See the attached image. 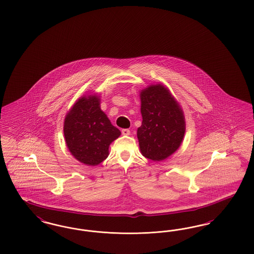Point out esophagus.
Returning a JSON list of instances; mask_svg holds the SVG:
<instances>
[{"label": "esophagus", "mask_w": 254, "mask_h": 254, "mask_svg": "<svg viewBox=\"0 0 254 254\" xmlns=\"http://www.w3.org/2000/svg\"><path fill=\"white\" fill-rule=\"evenodd\" d=\"M122 134L125 136H127V135L130 134V130L127 129V128H124V129H122Z\"/></svg>", "instance_id": "obj_1"}]
</instances>
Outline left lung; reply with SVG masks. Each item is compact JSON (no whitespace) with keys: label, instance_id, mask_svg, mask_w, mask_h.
Returning a JSON list of instances; mask_svg holds the SVG:
<instances>
[{"label":"left lung","instance_id":"1","mask_svg":"<svg viewBox=\"0 0 254 254\" xmlns=\"http://www.w3.org/2000/svg\"><path fill=\"white\" fill-rule=\"evenodd\" d=\"M142 126L137 137L142 156L160 162L177 151L185 133L183 110L163 84L150 85L140 93Z\"/></svg>","mask_w":254,"mask_h":254}]
</instances>
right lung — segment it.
I'll list each match as a JSON object with an SVG mask.
<instances>
[{
	"instance_id": "obj_1",
	"label": "right lung",
	"mask_w": 254,
	"mask_h": 254,
	"mask_svg": "<svg viewBox=\"0 0 254 254\" xmlns=\"http://www.w3.org/2000/svg\"><path fill=\"white\" fill-rule=\"evenodd\" d=\"M64 137L71 155L86 165H97L109 156L110 144L121 131L100 109V98L84 95L74 103L64 120Z\"/></svg>"
}]
</instances>
